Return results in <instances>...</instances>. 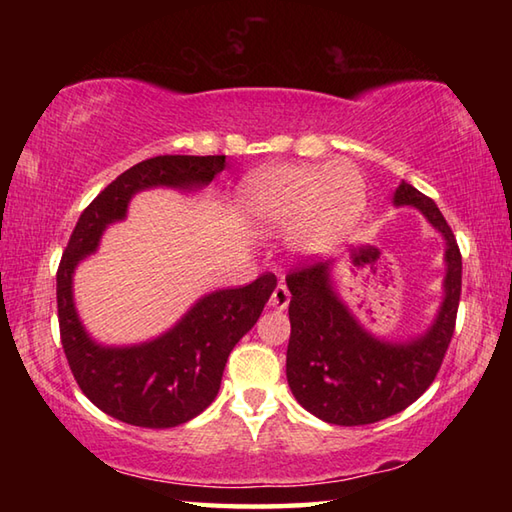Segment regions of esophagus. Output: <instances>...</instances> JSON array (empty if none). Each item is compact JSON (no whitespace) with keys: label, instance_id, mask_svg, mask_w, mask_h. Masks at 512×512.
<instances>
[{"label":"esophagus","instance_id":"34e87169","mask_svg":"<svg viewBox=\"0 0 512 512\" xmlns=\"http://www.w3.org/2000/svg\"><path fill=\"white\" fill-rule=\"evenodd\" d=\"M288 303H290V292H288L284 281H279V286L275 288L273 295H270L268 306L275 308V310H286Z\"/></svg>","mask_w":512,"mask_h":512}]
</instances>
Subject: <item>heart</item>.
I'll list each match as a JSON object with an SVG mask.
<instances>
[{
    "instance_id": "b5f03b06",
    "label": "heart",
    "mask_w": 512,
    "mask_h": 512,
    "mask_svg": "<svg viewBox=\"0 0 512 512\" xmlns=\"http://www.w3.org/2000/svg\"><path fill=\"white\" fill-rule=\"evenodd\" d=\"M242 202L253 220L270 231H287L288 246L301 257H325L339 248L361 220L365 182L345 162L277 165L244 184Z\"/></svg>"
}]
</instances>
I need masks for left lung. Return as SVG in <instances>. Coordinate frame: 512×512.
<instances>
[{"label": "left lung", "mask_w": 512, "mask_h": 512, "mask_svg": "<svg viewBox=\"0 0 512 512\" xmlns=\"http://www.w3.org/2000/svg\"><path fill=\"white\" fill-rule=\"evenodd\" d=\"M391 202L420 211L444 239L442 301L427 330L405 341L369 332L336 290L339 262H319L286 279L288 385L303 409L328 424L358 427L407 409L433 383L453 336L462 290L458 242L436 202L409 182L398 184Z\"/></svg>", "instance_id": "8db88e82"}]
</instances>
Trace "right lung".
Instances as JSON below:
<instances>
[{"label": "right lung", "mask_w": 512, "mask_h": 512, "mask_svg": "<svg viewBox=\"0 0 512 512\" xmlns=\"http://www.w3.org/2000/svg\"><path fill=\"white\" fill-rule=\"evenodd\" d=\"M224 169V156H158L138 162L96 195L76 222L57 273L61 343L81 391L121 422L169 429L189 422L211 405L237 341L253 328L277 288L262 275L244 288L202 295L154 339L134 345H103L92 339L74 301V273L96 253L103 233L127 217L136 193L204 189Z\"/></svg>", "instance_id": "right-lung-1"}]
</instances>
